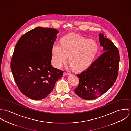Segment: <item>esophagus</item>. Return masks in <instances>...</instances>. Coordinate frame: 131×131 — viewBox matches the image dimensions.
<instances>
[{
  "instance_id": "obj_1",
  "label": "esophagus",
  "mask_w": 131,
  "mask_h": 131,
  "mask_svg": "<svg viewBox=\"0 0 131 131\" xmlns=\"http://www.w3.org/2000/svg\"><path fill=\"white\" fill-rule=\"evenodd\" d=\"M69 75V73H68L64 72V74H63V76H65L66 75Z\"/></svg>"
}]
</instances>
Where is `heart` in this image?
Listing matches in <instances>:
<instances>
[{
  "label": "heart",
  "mask_w": 131,
  "mask_h": 131,
  "mask_svg": "<svg viewBox=\"0 0 131 131\" xmlns=\"http://www.w3.org/2000/svg\"><path fill=\"white\" fill-rule=\"evenodd\" d=\"M60 45L52 47V63L57 68L62 67L66 62L76 71L85 70L92 64L98 51L99 47L93 39H86L76 34H69L60 40Z\"/></svg>",
  "instance_id": "obj_1"
}]
</instances>
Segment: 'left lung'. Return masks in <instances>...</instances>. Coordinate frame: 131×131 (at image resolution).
Returning <instances> with one entry per match:
<instances>
[{
    "label": "left lung",
    "instance_id": "1",
    "mask_svg": "<svg viewBox=\"0 0 131 131\" xmlns=\"http://www.w3.org/2000/svg\"><path fill=\"white\" fill-rule=\"evenodd\" d=\"M104 53L85 70L77 75L79 83L75 92L80 97L91 100L105 93L116 80L119 62V51L103 34H99Z\"/></svg>",
    "mask_w": 131,
    "mask_h": 131
}]
</instances>
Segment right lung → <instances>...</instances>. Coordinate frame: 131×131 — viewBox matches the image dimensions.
I'll list each match as a JSON object with an SVG mask.
<instances>
[{
	"label": "right lung",
	"instance_id": "1",
	"mask_svg": "<svg viewBox=\"0 0 131 131\" xmlns=\"http://www.w3.org/2000/svg\"><path fill=\"white\" fill-rule=\"evenodd\" d=\"M58 30L38 27L23 35L15 47L11 70L20 91L35 100L46 97L63 71L51 65L52 47Z\"/></svg>",
	"mask_w": 131,
	"mask_h": 131
}]
</instances>
